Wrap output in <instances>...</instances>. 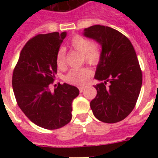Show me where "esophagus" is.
I'll use <instances>...</instances> for the list:
<instances>
[{
  "mask_svg": "<svg viewBox=\"0 0 158 158\" xmlns=\"http://www.w3.org/2000/svg\"><path fill=\"white\" fill-rule=\"evenodd\" d=\"M84 89H85V87H84V86H81V87H79V92H80V93H82V92H84Z\"/></svg>",
  "mask_w": 158,
  "mask_h": 158,
  "instance_id": "esophagus-1",
  "label": "esophagus"
}]
</instances>
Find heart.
I'll return each instance as SVG.
<instances>
[{"label": "heart", "instance_id": "obj_1", "mask_svg": "<svg viewBox=\"0 0 158 158\" xmlns=\"http://www.w3.org/2000/svg\"><path fill=\"white\" fill-rule=\"evenodd\" d=\"M68 46L69 48L82 53L83 60L90 64H95L100 60L102 49L99 43L90 41L84 36L76 34L69 39ZM56 62L59 69H64L66 66V51L64 48H60L56 55ZM91 75V70L87 68H74L69 70L64 77V81L70 84L80 85L84 84Z\"/></svg>", "mask_w": 158, "mask_h": 158}]
</instances>
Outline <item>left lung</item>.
<instances>
[{
	"label": "left lung",
	"instance_id": "obj_1",
	"mask_svg": "<svg viewBox=\"0 0 158 158\" xmlns=\"http://www.w3.org/2000/svg\"><path fill=\"white\" fill-rule=\"evenodd\" d=\"M84 35L101 44L102 56L94 78L95 98L90 106L97 119L116 123L127 117L135 108L142 86L143 74L132 43L114 28L94 25Z\"/></svg>",
	"mask_w": 158,
	"mask_h": 158
}]
</instances>
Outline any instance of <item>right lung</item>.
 I'll use <instances>...</instances> for the list:
<instances>
[{
	"mask_svg": "<svg viewBox=\"0 0 158 158\" xmlns=\"http://www.w3.org/2000/svg\"><path fill=\"white\" fill-rule=\"evenodd\" d=\"M65 37V32H54L32 38L21 50L13 71L17 104L32 122L47 130L59 129L70 121L72 102L79 94L68 84H59L54 93L49 89L57 72L56 52Z\"/></svg>",
	"mask_w": 158,
	"mask_h": 158,
	"instance_id": "obj_1",
	"label": "right lung"
}]
</instances>
